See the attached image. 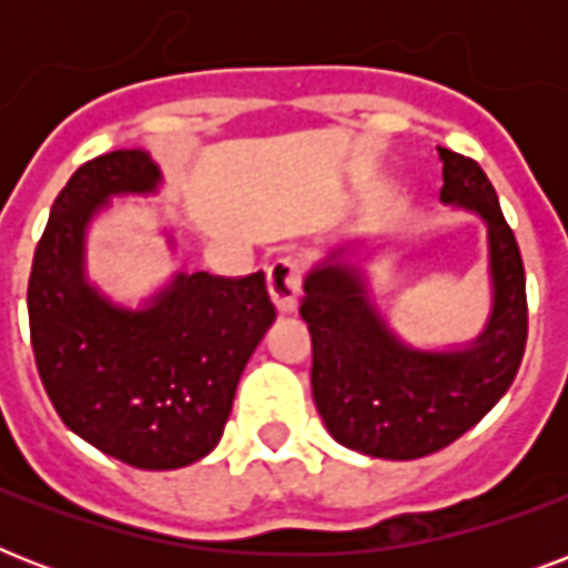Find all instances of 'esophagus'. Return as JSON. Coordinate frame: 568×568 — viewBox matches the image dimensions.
<instances>
[{
  "instance_id": "34e87169",
  "label": "esophagus",
  "mask_w": 568,
  "mask_h": 568,
  "mask_svg": "<svg viewBox=\"0 0 568 568\" xmlns=\"http://www.w3.org/2000/svg\"><path fill=\"white\" fill-rule=\"evenodd\" d=\"M267 292H271V301H274L280 315H288V312L297 310V301H301V262L294 256L274 258L267 265Z\"/></svg>"
}]
</instances>
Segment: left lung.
<instances>
[{
    "label": "left lung",
    "mask_w": 568,
    "mask_h": 568,
    "mask_svg": "<svg viewBox=\"0 0 568 568\" xmlns=\"http://www.w3.org/2000/svg\"><path fill=\"white\" fill-rule=\"evenodd\" d=\"M439 200L475 212L489 239L493 310L484 333L454 351L400 342L345 250L312 267L301 318L312 336V397L329 436L377 459H418L471 430L510 388L528 342L525 265L480 164L439 146Z\"/></svg>",
    "instance_id": "1"
}]
</instances>
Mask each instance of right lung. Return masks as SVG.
<instances>
[{
	"mask_svg": "<svg viewBox=\"0 0 568 568\" xmlns=\"http://www.w3.org/2000/svg\"><path fill=\"white\" fill-rule=\"evenodd\" d=\"M159 185L144 150L84 162L52 203L29 276L31 351L55 413L93 448L146 471L191 466L221 442L241 372L276 318L262 271L176 274L141 310L88 283L93 214Z\"/></svg>",
	"mask_w": 568,
	"mask_h": 568,
	"instance_id": "1",
	"label": "right lung"
}]
</instances>
